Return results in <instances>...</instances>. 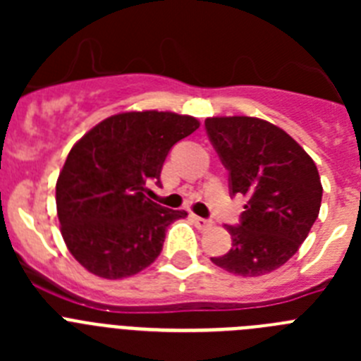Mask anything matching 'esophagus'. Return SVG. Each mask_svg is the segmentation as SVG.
Instances as JSON below:
<instances>
[{"label":"esophagus","instance_id":"1","mask_svg":"<svg viewBox=\"0 0 361 361\" xmlns=\"http://www.w3.org/2000/svg\"><path fill=\"white\" fill-rule=\"evenodd\" d=\"M191 219H193V224H195L197 228H199V229H208V228H212V226H213V222H212V220H208V219H202V216H197V215H193V216H191Z\"/></svg>","mask_w":361,"mask_h":361}]
</instances>
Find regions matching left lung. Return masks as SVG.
<instances>
[{
  "instance_id": "8db88e82",
  "label": "left lung",
  "mask_w": 361,
  "mask_h": 361,
  "mask_svg": "<svg viewBox=\"0 0 361 361\" xmlns=\"http://www.w3.org/2000/svg\"><path fill=\"white\" fill-rule=\"evenodd\" d=\"M206 133L229 173V193L247 195L240 224L226 226L231 250L212 262L240 276L279 269L307 238L322 204L317 164L282 128L257 117H209Z\"/></svg>"
}]
</instances>
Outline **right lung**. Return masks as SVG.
Masks as SVG:
<instances>
[{"label": "right lung", "instance_id": "right-lung-1", "mask_svg": "<svg viewBox=\"0 0 361 361\" xmlns=\"http://www.w3.org/2000/svg\"><path fill=\"white\" fill-rule=\"evenodd\" d=\"M200 126L171 111H124L79 139L56 184L61 235L73 258L101 279L137 275L161 255L166 229L188 215L148 199V183L175 142Z\"/></svg>", "mask_w": 361, "mask_h": 361}]
</instances>
